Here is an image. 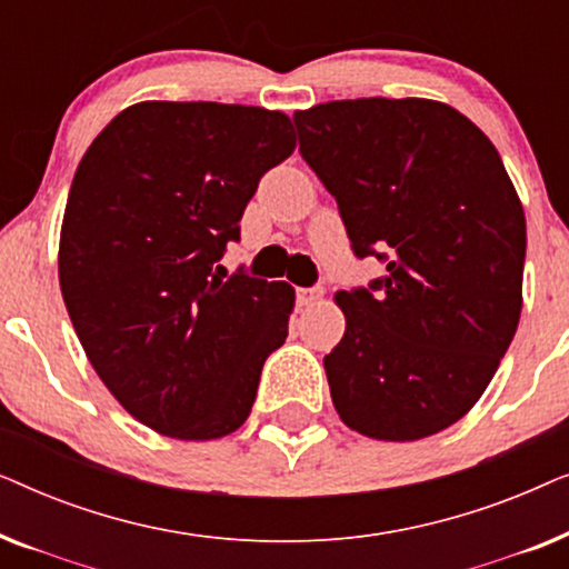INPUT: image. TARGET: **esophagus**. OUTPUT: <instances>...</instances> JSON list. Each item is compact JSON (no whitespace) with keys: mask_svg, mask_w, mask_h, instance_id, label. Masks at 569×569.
Wrapping results in <instances>:
<instances>
[{"mask_svg":"<svg viewBox=\"0 0 569 569\" xmlns=\"http://www.w3.org/2000/svg\"><path fill=\"white\" fill-rule=\"evenodd\" d=\"M323 298V287H310V290H298V302L302 308L316 306Z\"/></svg>","mask_w":569,"mask_h":569,"instance_id":"34e87169","label":"esophagus"}]
</instances>
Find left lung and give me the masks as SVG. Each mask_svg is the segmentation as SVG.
<instances>
[{
	"mask_svg": "<svg viewBox=\"0 0 569 569\" xmlns=\"http://www.w3.org/2000/svg\"><path fill=\"white\" fill-rule=\"evenodd\" d=\"M295 127L355 253L386 261L370 290L333 295L347 321L323 357L333 409L365 438H430L469 415L516 337V186L485 131L440 100H329Z\"/></svg>",
	"mask_w": 569,
	"mask_h": 569,
	"instance_id": "8db88e82",
	"label": "left lung"
}]
</instances>
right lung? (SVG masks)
Masks as SVG:
<instances>
[{"mask_svg": "<svg viewBox=\"0 0 569 569\" xmlns=\"http://www.w3.org/2000/svg\"><path fill=\"white\" fill-rule=\"evenodd\" d=\"M292 150L282 111L142 100L77 166L59 236L67 313L113 399L166 438L236 432L284 345L292 287L222 279L214 261Z\"/></svg>", "mask_w": 569, "mask_h": 569, "instance_id": "obj_1", "label": "right lung"}]
</instances>
